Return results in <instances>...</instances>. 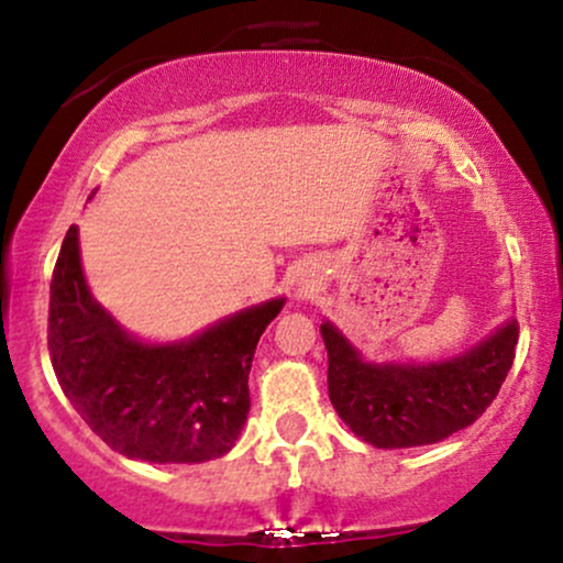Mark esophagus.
Here are the masks:
<instances>
[{
	"instance_id": "obj_1",
	"label": "esophagus",
	"mask_w": 563,
	"mask_h": 563,
	"mask_svg": "<svg viewBox=\"0 0 563 563\" xmlns=\"http://www.w3.org/2000/svg\"><path fill=\"white\" fill-rule=\"evenodd\" d=\"M299 290H301V294H312V290H314V286H309V283H307V286H301Z\"/></svg>"
}]
</instances>
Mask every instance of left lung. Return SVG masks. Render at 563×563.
Masks as SVG:
<instances>
[{
    "mask_svg": "<svg viewBox=\"0 0 563 563\" xmlns=\"http://www.w3.org/2000/svg\"><path fill=\"white\" fill-rule=\"evenodd\" d=\"M328 349V394L349 429L373 448H421L466 429L493 405L519 344L510 318L482 344L426 365L367 363L333 322L320 325Z\"/></svg>",
    "mask_w": 563,
    "mask_h": 563,
    "instance_id": "left-lung-1",
    "label": "left lung"
}]
</instances>
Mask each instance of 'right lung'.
<instances>
[{
  "label": "right lung",
  "mask_w": 563,
  "mask_h": 563,
  "mask_svg": "<svg viewBox=\"0 0 563 563\" xmlns=\"http://www.w3.org/2000/svg\"><path fill=\"white\" fill-rule=\"evenodd\" d=\"M283 303H256L177 344H142L89 294L74 224L49 283V360L108 448L151 463L214 461L241 434L254 349Z\"/></svg>",
  "instance_id": "obj_1"
}]
</instances>
